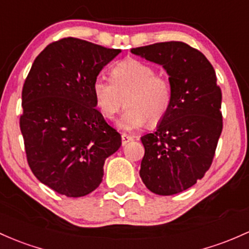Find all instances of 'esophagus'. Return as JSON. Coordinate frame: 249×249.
<instances>
[{
	"label": "esophagus",
	"mask_w": 249,
	"mask_h": 249,
	"mask_svg": "<svg viewBox=\"0 0 249 249\" xmlns=\"http://www.w3.org/2000/svg\"><path fill=\"white\" fill-rule=\"evenodd\" d=\"M121 139H122V145L124 146V145H127V143L129 142V141L133 140V136L125 134V133H122V134H121Z\"/></svg>",
	"instance_id": "esophagus-1"
}]
</instances>
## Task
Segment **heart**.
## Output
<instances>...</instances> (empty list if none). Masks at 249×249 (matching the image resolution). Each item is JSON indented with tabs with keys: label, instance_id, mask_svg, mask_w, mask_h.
<instances>
[{
	"label": "heart",
	"instance_id": "heart-1",
	"mask_svg": "<svg viewBox=\"0 0 249 249\" xmlns=\"http://www.w3.org/2000/svg\"><path fill=\"white\" fill-rule=\"evenodd\" d=\"M92 93L98 109L107 119H113L124 107L128 109L120 119L122 129L134 130L156 127L171 109L173 88L166 74L157 73L151 64L135 58L117 63L110 79L98 77L92 83Z\"/></svg>",
	"mask_w": 249,
	"mask_h": 249
}]
</instances>
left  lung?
Segmentation results:
<instances>
[{
    "label": "left lung",
    "mask_w": 249,
    "mask_h": 249,
    "mask_svg": "<svg viewBox=\"0 0 249 249\" xmlns=\"http://www.w3.org/2000/svg\"><path fill=\"white\" fill-rule=\"evenodd\" d=\"M132 53L162 65L173 88L171 109L156 132L141 138L140 177L161 196L179 194L204 177L222 133V92L210 61L181 41L157 42Z\"/></svg>",
    "instance_id": "obj_1"
}]
</instances>
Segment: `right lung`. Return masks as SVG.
I'll list each match as a JSON object with an SVG mask.
<instances>
[{
    "label": "right lung",
    "mask_w": 249,
    "mask_h": 249,
    "mask_svg": "<svg viewBox=\"0 0 249 249\" xmlns=\"http://www.w3.org/2000/svg\"><path fill=\"white\" fill-rule=\"evenodd\" d=\"M121 50L77 38L52 42L36 58L22 89L20 129L32 172L68 197L97 189L121 135L95 108L92 83Z\"/></svg>",
    "instance_id": "add662e5"
}]
</instances>
